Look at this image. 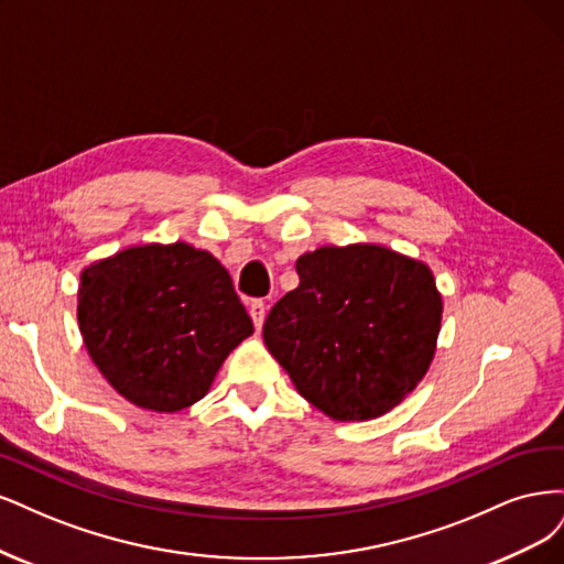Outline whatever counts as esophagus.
Wrapping results in <instances>:
<instances>
[{
    "instance_id": "1",
    "label": "esophagus",
    "mask_w": 564,
    "mask_h": 564,
    "mask_svg": "<svg viewBox=\"0 0 564 564\" xmlns=\"http://www.w3.org/2000/svg\"><path fill=\"white\" fill-rule=\"evenodd\" d=\"M267 316V304L262 300H256L250 304V318L256 323V330H262V323Z\"/></svg>"
}]
</instances>
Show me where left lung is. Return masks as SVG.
<instances>
[{
    "mask_svg": "<svg viewBox=\"0 0 564 564\" xmlns=\"http://www.w3.org/2000/svg\"><path fill=\"white\" fill-rule=\"evenodd\" d=\"M264 321V344L308 403L337 422L389 412L426 375L443 300L431 269L398 252L323 246Z\"/></svg>",
    "mask_w": 564,
    "mask_h": 564,
    "instance_id": "obj_1",
    "label": "left lung"
}]
</instances>
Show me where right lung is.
<instances>
[{
  "mask_svg": "<svg viewBox=\"0 0 564 564\" xmlns=\"http://www.w3.org/2000/svg\"><path fill=\"white\" fill-rule=\"evenodd\" d=\"M77 297L88 356L126 401L154 412L202 401L225 358L252 335L227 269L183 241L94 262Z\"/></svg>",
  "mask_w": 564,
  "mask_h": 564,
  "instance_id": "add662e5",
  "label": "right lung"
}]
</instances>
